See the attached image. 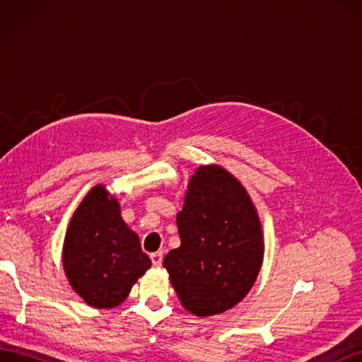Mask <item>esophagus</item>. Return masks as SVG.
Masks as SVG:
<instances>
[{
  "label": "esophagus",
  "mask_w": 362,
  "mask_h": 362,
  "mask_svg": "<svg viewBox=\"0 0 362 362\" xmlns=\"http://www.w3.org/2000/svg\"><path fill=\"white\" fill-rule=\"evenodd\" d=\"M151 259H152V264L153 266H160L161 261H163V252L151 253Z\"/></svg>",
  "instance_id": "34e87169"
}]
</instances>
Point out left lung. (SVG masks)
<instances>
[{
  "mask_svg": "<svg viewBox=\"0 0 362 362\" xmlns=\"http://www.w3.org/2000/svg\"><path fill=\"white\" fill-rule=\"evenodd\" d=\"M180 247L163 259L182 305L196 316L233 308L263 263V233L243 185L221 166L199 168L177 214Z\"/></svg>",
  "mask_w": 362,
  "mask_h": 362,
  "instance_id": "obj_1",
  "label": "left lung"
}]
</instances>
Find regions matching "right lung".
<instances>
[{
	"instance_id": "right-lung-1",
	"label": "right lung",
	"mask_w": 362,
	"mask_h": 362,
	"mask_svg": "<svg viewBox=\"0 0 362 362\" xmlns=\"http://www.w3.org/2000/svg\"><path fill=\"white\" fill-rule=\"evenodd\" d=\"M151 267L140 240L121 218L117 199L95 187L76 210L64 244V269L73 289L95 308L127 297Z\"/></svg>"
}]
</instances>
